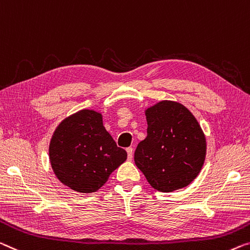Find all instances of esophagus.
<instances>
[{
  "instance_id": "esophagus-1",
  "label": "esophagus",
  "mask_w": 250,
  "mask_h": 250,
  "mask_svg": "<svg viewBox=\"0 0 250 250\" xmlns=\"http://www.w3.org/2000/svg\"><path fill=\"white\" fill-rule=\"evenodd\" d=\"M126 154H128L129 161H131L132 157H133V148H131V147L126 148Z\"/></svg>"
}]
</instances>
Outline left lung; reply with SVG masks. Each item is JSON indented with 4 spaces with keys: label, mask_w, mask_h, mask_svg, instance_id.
I'll list each match as a JSON object with an SVG mask.
<instances>
[{
    "label": "left lung",
    "mask_w": 250,
    "mask_h": 250,
    "mask_svg": "<svg viewBox=\"0 0 250 250\" xmlns=\"http://www.w3.org/2000/svg\"><path fill=\"white\" fill-rule=\"evenodd\" d=\"M147 137L138 144L135 163L152 188L173 192L199 175L207 144L196 119L184 105L162 101L146 111Z\"/></svg>",
    "instance_id": "left-lung-1"
}]
</instances>
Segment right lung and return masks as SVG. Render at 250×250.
I'll return each mask as SVG.
<instances>
[{
    "mask_svg": "<svg viewBox=\"0 0 250 250\" xmlns=\"http://www.w3.org/2000/svg\"><path fill=\"white\" fill-rule=\"evenodd\" d=\"M49 158L62 184L80 193L96 192L126 159L103 126L102 115L82 110L66 118L51 138Z\"/></svg>",
    "mask_w": 250,
    "mask_h": 250,
    "instance_id": "1",
    "label": "right lung"
}]
</instances>
